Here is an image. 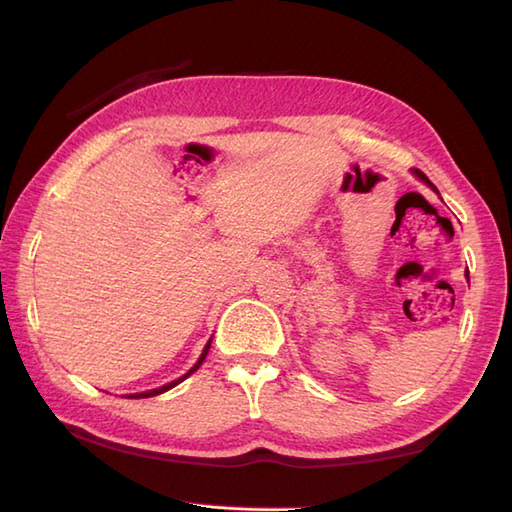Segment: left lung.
<instances>
[{"label":"left lung","mask_w":512,"mask_h":512,"mask_svg":"<svg viewBox=\"0 0 512 512\" xmlns=\"http://www.w3.org/2000/svg\"><path fill=\"white\" fill-rule=\"evenodd\" d=\"M413 176H418V178H420V180H422V182H427V184H429V187H431V189H433V191H438V189H436V187H433V184H431V182H429V178H427V176H424V173H422V171H420V169H413ZM466 279H469V270H466Z\"/></svg>","instance_id":"1"}]
</instances>
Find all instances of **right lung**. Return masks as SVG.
<instances>
[{"instance_id": "1", "label": "right lung", "mask_w": 512, "mask_h": 512, "mask_svg": "<svg viewBox=\"0 0 512 512\" xmlns=\"http://www.w3.org/2000/svg\"><path fill=\"white\" fill-rule=\"evenodd\" d=\"M209 347H211V341L209 343H206V347H204V350H202V354H200V358H198V363H195L191 369H189V372L187 374H184V376H180L178 380H173V383H167V385H162V387H158V389H151V391H143V394H129L127 398H151V396H158V394H162V391H169L171 387H176L178 383H182V380L184 378H189L193 372H195V369H198L200 365H202V361H204V358H206V354H209Z\"/></svg>"}]
</instances>
